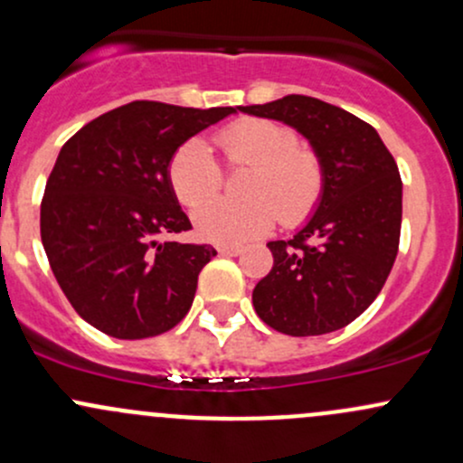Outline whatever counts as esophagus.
I'll list each match as a JSON object with an SVG mask.
<instances>
[{
  "label": "esophagus",
  "instance_id": "1",
  "mask_svg": "<svg viewBox=\"0 0 463 463\" xmlns=\"http://www.w3.org/2000/svg\"><path fill=\"white\" fill-rule=\"evenodd\" d=\"M217 250H220V255H223V257L241 255V248L240 246H220V248H217Z\"/></svg>",
  "mask_w": 463,
  "mask_h": 463
}]
</instances>
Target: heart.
I'll return each instance as SVG.
<instances>
[{
	"label": "heart",
	"instance_id": "1",
	"mask_svg": "<svg viewBox=\"0 0 463 463\" xmlns=\"http://www.w3.org/2000/svg\"><path fill=\"white\" fill-rule=\"evenodd\" d=\"M215 140L231 165H248L241 200L206 202L220 189L222 174L204 140L191 138L177 146L166 169L180 204L193 208L205 202L193 213L202 240L223 246L246 243L266 235L279 217L286 226H297L312 215L325 186L321 157L298 145L289 127L241 118L223 127Z\"/></svg>",
	"mask_w": 463,
	"mask_h": 463
}]
</instances>
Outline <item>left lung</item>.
I'll return each instance as SVG.
<instances>
[{
    "label": "left lung",
    "mask_w": 463,
    "mask_h": 463,
    "mask_svg": "<svg viewBox=\"0 0 463 463\" xmlns=\"http://www.w3.org/2000/svg\"><path fill=\"white\" fill-rule=\"evenodd\" d=\"M237 109L297 129L325 174L306 226L268 243L274 266L252 289L255 312L288 336L336 332L372 306L393 268L402 226L398 165L372 125L312 96Z\"/></svg>",
    "instance_id": "8db88e82"
}]
</instances>
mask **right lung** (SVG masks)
Wrapping results in <instances>:
<instances>
[{
  "mask_svg": "<svg viewBox=\"0 0 463 463\" xmlns=\"http://www.w3.org/2000/svg\"><path fill=\"white\" fill-rule=\"evenodd\" d=\"M237 108L193 109L134 100L99 116L61 146L42 202V241L83 321L138 340L169 332L195 298L213 246L157 241L189 231L169 186L177 146Z\"/></svg>",
  "mask_w": 463,
  "mask_h": 463,
  "instance_id": "add662e5",
  "label": "right lung"
}]
</instances>
